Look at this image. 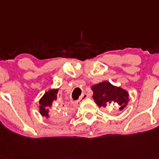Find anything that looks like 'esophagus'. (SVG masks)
<instances>
[{"mask_svg": "<svg viewBox=\"0 0 159 159\" xmlns=\"http://www.w3.org/2000/svg\"><path fill=\"white\" fill-rule=\"evenodd\" d=\"M88 98V94L86 93H84V94H82L81 96V98H80V100H82V99H86V98ZM79 100V101H80Z\"/></svg>", "mask_w": 159, "mask_h": 159, "instance_id": "1", "label": "esophagus"}]
</instances>
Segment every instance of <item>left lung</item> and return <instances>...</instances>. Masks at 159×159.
Instances as JSON below:
<instances>
[{"instance_id": "obj_1", "label": "left lung", "mask_w": 159, "mask_h": 159, "mask_svg": "<svg viewBox=\"0 0 159 159\" xmlns=\"http://www.w3.org/2000/svg\"><path fill=\"white\" fill-rule=\"evenodd\" d=\"M94 92L93 98L98 107H108L111 104L120 107V110L125 108L129 102V94L120 87L112 86L107 82H102L91 87Z\"/></svg>"}]
</instances>
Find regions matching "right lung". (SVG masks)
Instances as JSON below:
<instances>
[{
	"label": "right lung",
	"mask_w": 159,
	"mask_h": 159,
	"mask_svg": "<svg viewBox=\"0 0 159 159\" xmlns=\"http://www.w3.org/2000/svg\"><path fill=\"white\" fill-rule=\"evenodd\" d=\"M58 89H53L50 90L49 91L46 92L44 95L43 96L42 98L39 100V111H40V114L43 116H49L48 115V109L51 108L52 104L53 101L58 98ZM57 115L56 116L58 119H62L61 117L65 116V111L64 109H61L59 111H56Z\"/></svg>",
	"instance_id": "right-lung-1"
}]
</instances>
